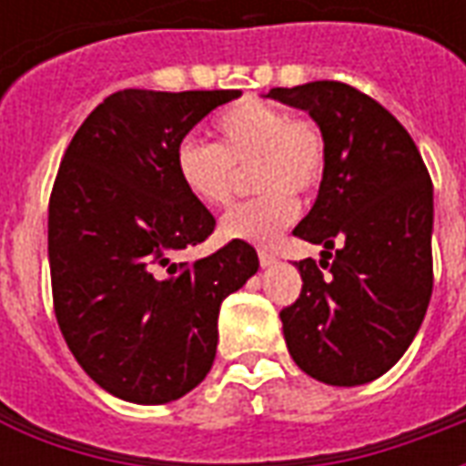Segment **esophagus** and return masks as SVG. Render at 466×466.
<instances>
[{"mask_svg": "<svg viewBox=\"0 0 466 466\" xmlns=\"http://www.w3.org/2000/svg\"><path fill=\"white\" fill-rule=\"evenodd\" d=\"M258 258H260V266L263 268H270L278 263V258H275L273 253H268V250H258Z\"/></svg>", "mask_w": 466, "mask_h": 466, "instance_id": "34e87169", "label": "esophagus"}]
</instances>
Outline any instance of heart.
I'll use <instances>...</instances> for the list:
<instances>
[{"instance_id": "b5f03b06", "label": "heart", "mask_w": 466, "mask_h": 466, "mask_svg": "<svg viewBox=\"0 0 466 466\" xmlns=\"http://www.w3.org/2000/svg\"><path fill=\"white\" fill-rule=\"evenodd\" d=\"M218 144L186 136L176 146V176L193 200L208 208L226 206L236 191V168L253 163L258 198L238 203L220 218L226 240L270 246L295 218V193H312L325 176V136L308 118H293L256 98L238 101L213 121Z\"/></svg>"}]
</instances>
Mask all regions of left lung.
Here are the masks:
<instances>
[{"label": "left lung", "mask_w": 466, "mask_h": 466, "mask_svg": "<svg viewBox=\"0 0 466 466\" xmlns=\"http://www.w3.org/2000/svg\"><path fill=\"white\" fill-rule=\"evenodd\" d=\"M266 96L308 111L328 148L315 206L293 230L322 246V260L295 263L303 290L280 312L288 352L325 385H365L405 355L430 305V173L405 126L348 84L310 81Z\"/></svg>", "instance_id": "left-lung-1"}]
</instances>
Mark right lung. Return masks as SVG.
I'll return each mask as SVG.
<instances>
[{"instance_id":"obj_1","label":"right lung","mask_w":466,"mask_h":466,"mask_svg":"<svg viewBox=\"0 0 466 466\" xmlns=\"http://www.w3.org/2000/svg\"><path fill=\"white\" fill-rule=\"evenodd\" d=\"M240 91L124 89L71 138L49 200V268L61 335L84 372L118 400L166 405L216 360L218 310L258 273L230 240L193 266L173 253L216 228L176 176V146Z\"/></svg>"}]
</instances>
